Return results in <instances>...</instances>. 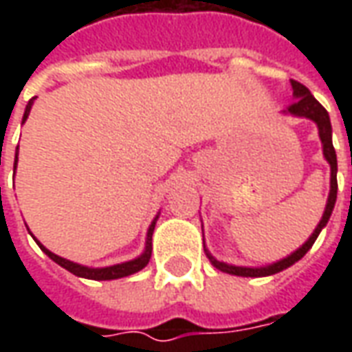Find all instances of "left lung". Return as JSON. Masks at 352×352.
Returning <instances> with one entry per match:
<instances>
[{
	"instance_id": "obj_1",
	"label": "left lung",
	"mask_w": 352,
	"mask_h": 352,
	"mask_svg": "<svg viewBox=\"0 0 352 352\" xmlns=\"http://www.w3.org/2000/svg\"><path fill=\"white\" fill-rule=\"evenodd\" d=\"M292 82V90H294V98L296 100L288 105V113H292V115L298 116H305V118H311V120H315L318 126V135H320V141H322V151H324V156L328 164H330V169H332V179H330V196H328V204H326L324 214H322V219L318 222V226L313 232V236L305 241V243L298 249L296 252H292L290 256H287L285 260H280L277 264L267 265V267H239V265H228L224 264V262H219V260H214L209 252H207V256L209 260L213 262V265L217 270H221V272L232 273V275H241V277H265V275H273V273H279L283 270H287L290 265L298 262L300 258H303V254L309 251L313 243H315V239L320 234V230L324 228L326 222L330 219V214L333 211V206H336V198H338V158H336V151H333L332 145V126H330V116L326 113V109L318 103L315 98H313V94L309 92V88L303 87L302 82H298V80H290Z\"/></svg>"
}]
</instances>
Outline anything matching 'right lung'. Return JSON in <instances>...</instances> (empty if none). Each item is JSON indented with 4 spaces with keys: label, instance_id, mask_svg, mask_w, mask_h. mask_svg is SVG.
<instances>
[{
    "label": "right lung",
    "instance_id": "right-lung-1",
    "mask_svg": "<svg viewBox=\"0 0 352 352\" xmlns=\"http://www.w3.org/2000/svg\"><path fill=\"white\" fill-rule=\"evenodd\" d=\"M32 103L34 100H30V103L26 105V111H24V118H22V122L26 120L28 115H30V109H32ZM16 158H19V148H16ZM14 168H16V160H14ZM154 224H151V228H148V237H146V249L145 252L139 256V258L131 260V262H124V264H116L111 265V267H101V270H94V267H85V265L79 264H73L69 260L62 258V256H56L54 252H50L49 249H45L39 241L37 245L41 247V251L52 258L56 264H60L62 267H65L67 272H72L73 275H77V277H85V279H94V280H111V279H120V277H126V275H131V273L139 272V270H143L146 264H148V260H151V252H153V232H154ZM35 239V237H34Z\"/></svg>",
    "mask_w": 352,
    "mask_h": 352
}]
</instances>
